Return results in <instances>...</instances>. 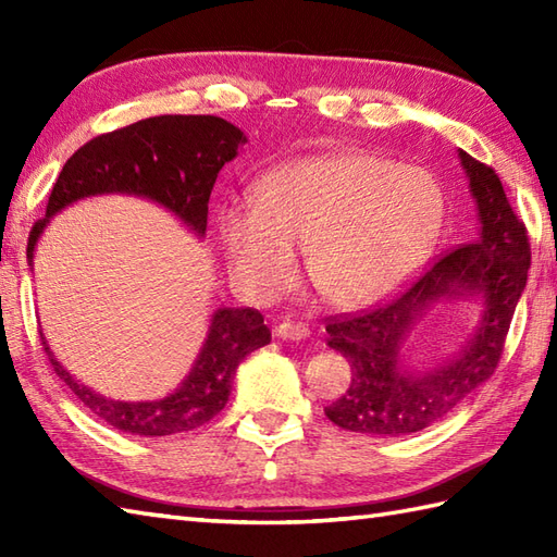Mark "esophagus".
<instances>
[{
    "mask_svg": "<svg viewBox=\"0 0 557 557\" xmlns=\"http://www.w3.org/2000/svg\"><path fill=\"white\" fill-rule=\"evenodd\" d=\"M275 335L282 339H306L311 335V330L299 321H282L275 325Z\"/></svg>",
    "mask_w": 557,
    "mask_h": 557,
    "instance_id": "esophagus-1",
    "label": "esophagus"
}]
</instances>
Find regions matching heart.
Wrapping results in <instances>:
<instances>
[{
	"mask_svg": "<svg viewBox=\"0 0 557 557\" xmlns=\"http://www.w3.org/2000/svg\"><path fill=\"white\" fill-rule=\"evenodd\" d=\"M445 196L433 176L345 152L301 158L256 184V206L222 212V239L239 285L270 301L297 277V253L335 306L371 304L405 285L433 253Z\"/></svg>",
	"mask_w": 557,
	"mask_h": 557,
	"instance_id": "b5f03b06",
	"label": "heart"
}]
</instances>
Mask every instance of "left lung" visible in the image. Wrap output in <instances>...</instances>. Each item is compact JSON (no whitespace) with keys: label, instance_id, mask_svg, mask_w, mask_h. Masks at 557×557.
<instances>
[{"label":"left lung","instance_id":"1","mask_svg":"<svg viewBox=\"0 0 557 557\" xmlns=\"http://www.w3.org/2000/svg\"><path fill=\"white\" fill-rule=\"evenodd\" d=\"M459 160L481 220L474 244L435 258L393 301L327 318V347L351 366L347 393L325 407V417L339 429L375 437L423 431L498 369L517 301L527 287L531 246L495 170L465 150H459ZM453 296L484 299L478 333L457 358L431 372L401 370L398 351L412 323L431 302Z\"/></svg>","mask_w":557,"mask_h":557}]
</instances>
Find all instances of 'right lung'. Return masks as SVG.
I'll return each instance as SVG.
<instances>
[{
    "label": "right lung",
    "instance_id": "right-lung-1",
    "mask_svg": "<svg viewBox=\"0 0 557 557\" xmlns=\"http://www.w3.org/2000/svg\"><path fill=\"white\" fill-rule=\"evenodd\" d=\"M246 144L242 128L210 114H162L96 136L81 146L59 172L45 218L28 236V263L52 215L81 198L126 194L172 210L198 236L208 227V200L224 162ZM270 330L256 309H218L194 369L172 395L152 401L110 399L76 381L40 333V345L54 373L83 407L132 435H174L208 423L227 405L232 381L248 354L265 347Z\"/></svg>",
    "mask_w": 557,
    "mask_h": 557
}]
</instances>
